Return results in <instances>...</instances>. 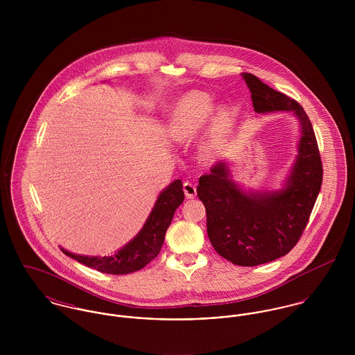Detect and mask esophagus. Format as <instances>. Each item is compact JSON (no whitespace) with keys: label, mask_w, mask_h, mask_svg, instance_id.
Listing matches in <instances>:
<instances>
[{"label":"esophagus","mask_w":355,"mask_h":355,"mask_svg":"<svg viewBox=\"0 0 355 355\" xmlns=\"http://www.w3.org/2000/svg\"><path fill=\"white\" fill-rule=\"evenodd\" d=\"M183 190H184V194L187 198H194L197 196V187L191 182H184Z\"/></svg>","instance_id":"esophagus-1"}]
</instances>
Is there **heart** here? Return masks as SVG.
Segmentation results:
<instances>
[{
    "mask_svg": "<svg viewBox=\"0 0 355 355\" xmlns=\"http://www.w3.org/2000/svg\"><path fill=\"white\" fill-rule=\"evenodd\" d=\"M214 110L211 98L202 93H191L186 96L176 107L172 121L171 134L179 142L200 138L207 130L209 121ZM225 131V117L218 116L213 121L211 138L213 144H218Z\"/></svg>",
    "mask_w": 355,
    "mask_h": 355,
    "instance_id": "b5f03b06",
    "label": "heart"
}]
</instances>
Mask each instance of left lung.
I'll return each mask as SVG.
<instances>
[{
  "label": "left lung",
  "mask_w": 355,
  "mask_h": 355,
  "mask_svg": "<svg viewBox=\"0 0 355 355\" xmlns=\"http://www.w3.org/2000/svg\"><path fill=\"white\" fill-rule=\"evenodd\" d=\"M242 78L257 113L293 112L302 131L295 164L279 191H242L224 161L200 178L197 193L206 209L211 246L235 265L255 266L290 253L301 239L321 189L322 162L304 107L252 73H242Z\"/></svg>",
  "instance_id": "1"
}]
</instances>
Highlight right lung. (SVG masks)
<instances>
[{
	"instance_id": "1",
	"label": "right lung",
	"mask_w": 355,
	"mask_h": 355,
	"mask_svg": "<svg viewBox=\"0 0 355 355\" xmlns=\"http://www.w3.org/2000/svg\"><path fill=\"white\" fill-rule=\"evenodd\" d=\"M184 201L183 184L178 179L172 182L157 198L150 216L139 234L127 243L123 249L107 257H87L69 253L64 249L62 253L78 262L94 268L102 273L109 275H127L137 272L146 266L153 258H155L164 243L165 232L173 218L175 210Z\"/></svg>"
}]
</instances>
